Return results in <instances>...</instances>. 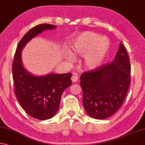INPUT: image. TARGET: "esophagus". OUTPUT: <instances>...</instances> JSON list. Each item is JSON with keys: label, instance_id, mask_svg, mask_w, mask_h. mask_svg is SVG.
Returning <instances> with one entry per match:
<instances>
[{"label": "esophagus", "instance_id": "esophagus-1", "mask_svg": "<svg viewBox=\"0 0 145 145\" xmlns=\"http://www.w3.org/2000/svg\"><path fill=\"white\" fill-rule=\"evenodd\" d=\"M71 79H72V81L73 82H75L78 81L79 77H78V75L77 74H73V75L72 76V78H71Z\"/></svg>", "mask_w": 145, "mask_h": 145}]
</instances>
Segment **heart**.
I'll return each instance as SVG.
<instances>
[{
  "label": "heart",
  "instance_id": "1",
  "mask_svg": "<svg viewBox=\"0 0 145 145\" xmlns=\"http://www.w3.org/2000/svg\"><path fill=\"white\" fill-rule=\"evenodd\" d=\"M72 48L75 54L84 56V63L87 68L94 69L103 63L109 48L108 40L92 31L83 32L78 35L72 42ZM69 59L73 56L69 52Z\"/></svg>",
  "mask_w": 145,
  "mask_h": 145
}]
</instances>
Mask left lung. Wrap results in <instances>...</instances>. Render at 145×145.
Masks as SVG:
<instances>
[{"label": "left lung", "mask_w": 145, "mask_h": 145, "mask_svg": "<svg viewBox=\"0 0 145 145\" xmlns=\"http://www.w3.org/2000/svg\"><path fill=\"white\" fill-rule=\"evenodd\" d=\"M130 70L129 56L120 42L113 61L82 73V103L89 116L103 119L118 111L129 88Z\"/></svg>", "instance_id": "1"}]
</instances>
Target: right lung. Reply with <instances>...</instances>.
I'll return each instance as SVG.
<instances>
[{
	"instance_id": "right-lung-1",
	"label": "right lung",
	"mask_w": 145,
	"mask_h": 145,
	"mask_svg": "<svg viewBox=\"0 0 145 145\" xmlns=\"http://www.w3.org/2000/svg\"><path fill=\"white\" fill-rule=\"evenodd\" d=\"M54 25L39 24L23 36L16 50L12 64L14 92L20 106L32 118L46 120L56 114L63 91L72 84V73L44 76H34L23 67L21 51L32 38L46 29H54Z\"/></svg>"
}]
</instances>
